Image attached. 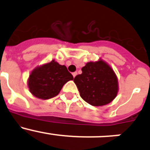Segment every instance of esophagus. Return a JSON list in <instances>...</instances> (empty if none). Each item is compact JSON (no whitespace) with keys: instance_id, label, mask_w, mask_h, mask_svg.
I'll use <instances>...</instances> for the list:
<instances>
[{"instance_id":"1","label":"esophagus","mask_w":150,"mask_h":150,"mask_svg":"<svg viewBox=\"0 0 150 150\" xmlns=\"http://www.w3.org/2000/svg\"><path fill=\"white\" fill-rule=\"evenodd\" d=\"M77 75H78V72H72V75H73V78H75V77Z\"/></svg>"}]
</instances>
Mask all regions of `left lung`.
Masks as SVG:
<instances>
[{
  "label": "left lung",
  "instance_id": "obj_1",
  "mask_svg": "<svg viewBox=\"0 0 150 150\" xmlns=\"http://www.w3.org/2000/svg\"><path fill=\"white\" fill-rule=\"evenodd\" d=\"M82 74L74 78L81 98L92 106L111 102L118 91L117 79L113 69L102 60L88 62Z\"/></svg>",
  "mask_w": 150,
  "mask_h": 150
}]
</instances>
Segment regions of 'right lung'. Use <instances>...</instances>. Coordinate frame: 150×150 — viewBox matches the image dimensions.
Instances as JSON below:
<instances>
[{
  "mask_svg": "<svg viewBox=\"0 0 150 150\" xmlns=\"http://www.w3.org/2000/svg\"><path fill=\"white\" fill-rule=\"evenodd\" d=\"M73 80L66 66L54 60L32 71L28 79V87L32 94L41 99H48L59 94L67 81Z\"/></svg>",
  "mask_w": 150,
  "mask_h": 150,
  "instance_id": "obj_1",
  "label": "right lung"
}]
</instances>
